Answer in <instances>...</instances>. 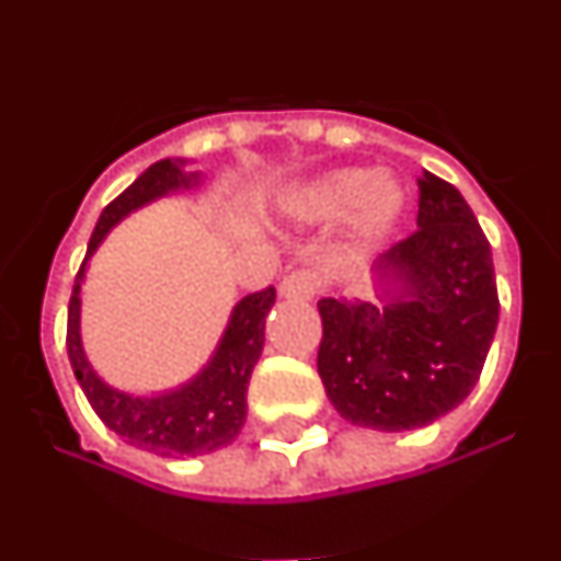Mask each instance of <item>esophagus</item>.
<instances>
[{
  "instance_id": "esophagus-1",
  "label": "esophagus",
  "mask_w": 561,
  "mask_h": 561,
  "mask_svg": "<svg viewBox=\"0 0 561 561\" xmlns=\"http://www.w3.org/2000/svg\"><path fill=\"white\" fill-rule=\"evenodd\" d=\"M323 280L309 266H297V270H289L280 280V295L291 297V300H311V297L320 291Z\"/></svg>"
}]
</instances>
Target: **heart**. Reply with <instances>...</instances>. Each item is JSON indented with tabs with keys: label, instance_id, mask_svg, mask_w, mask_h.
Returning <instances> with one entry per match:
<instances>
[{
	"label": "heart",
	"instance_id": "heart-1",
	"mask_svg": "<svg viewBox=\"0 0 561 561\" xmlns=\"http://www.w3.org/2000/svg\"><path fill=\"white\" fill-rule=\"evenodd\" d=\"M404 207V193L385 173L345 168L309 185L300 196V216L311 221L340 219L351 213L354 232L362 241L385 236Z\"/></svg>",
	"mask_w": 561,
	"mask_h": 561
}]
</instances>
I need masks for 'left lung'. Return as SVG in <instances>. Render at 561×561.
<instances>
[{
	"mask_svg": "<svg viewBox=\"0 0 561 561\" xmlns=\"http://www.w3.org/2000/svg\"><path fill=\"white\" fill-rule=\"evenodd\" d=\"M376 272L401 291L317 304V370L342 419L401 433L447 415L478 385L500 317L492 247L458 187L424 171L419 227Z\"/></svg>",
	"mask_w": 561,
	"mask_h": 561,
	"instance_id": "left-lung-1",
	"label": "left lung"
}]
</instances>
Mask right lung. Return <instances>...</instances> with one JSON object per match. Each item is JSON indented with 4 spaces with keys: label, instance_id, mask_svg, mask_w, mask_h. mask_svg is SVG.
<instances>
[{
    "label": "right lung",
    "instance_id": "1",
    "mask_svg": "<svg viewBox=\"0 0 561 561\" xmlns=\"http://www.w3.org/2000/svg\"><path fill=\"white\" fill-rule=\"evenodd\" d=\"M193 173L185 176L180 165L171 160L153 162L151 168L137 176L114 202L103 207L95 232L89 238L87 257L76 275L72 297L67 311V354L76 370L83 396L89 399L98 419L112 433L121 435L126 444L146 453L162 455V458H185V455H207L227 447L241 433L247 419V385H250L252 368H255L261 348H264V325L272 304H275V286L241 297L232 309L230 323L219 348L207 362L191 385L153 399H140L121 390H112L89 368L78 334V306H81V284L87 272L89 255L98 250L108 230L131 213L134 207L157 199L162 193L176 187H191Z\"/></svg>",
    "mask_w": 561,
    "mask_h": 561
}]
</instances>
